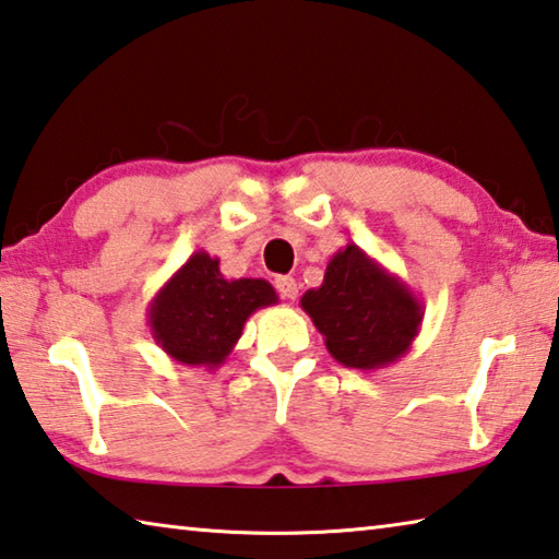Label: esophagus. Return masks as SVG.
Returning a JSON list of instances; mask_svg holds the SVG:
<instances>
[{
    "mask_svg": "<svg viewBox=\"0 0 559 559\" xmlns=\"http://www.w3.org/2000/svg\"><path fill=\"white\" fill-rule=\"evenodd\" d=\"M276 290H278L281 298L296 300V296H298V283H296V278H293V276H278V278H276Z\"/></svg>",
    "mask_w": 559,
    "mask_h": 559,
    "instance_id": "obj_1",
    "label": "esophagus"
}]
</instances>
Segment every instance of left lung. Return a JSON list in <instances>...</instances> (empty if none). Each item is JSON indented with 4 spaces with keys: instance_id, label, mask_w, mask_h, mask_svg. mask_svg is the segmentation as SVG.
<instances>
[{
    "instance_id": "left-lung-1",
    "label": "left lung",
    "mask_w": 559,
    "mask_h": 559,
    "mask_svg": "<svg viewBox=\"0 0 559 559\" xmlns=\"http://www.w3.org/2000/svg\"><path fill=\"white\" fill-rule=\"evenodd\" d=\"M300 308L342 367L377 371L411 349L423 324V300L357 245L328 263L322 286L306 290Z\"/></svg>"
}]
</instances>
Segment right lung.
<instances>
[{
    "label": "right lung",
    "instance_id": "right-lung-1",
    "mask_svg": "<svg viewBox=\"0 0 559 559\" xmlns=\"http://www.w3.org/2000/svg\"><path fill=\"white\" fill-rule=\"evenodd\" d=\"M276 302L269 281L225 278L217 257L195 251L148 302L146 314L170 359L212 371L235 349L249 314Z\"/></svg>",
    "mask_w": 559,
    "mask_h": 559
}]
</instances>
